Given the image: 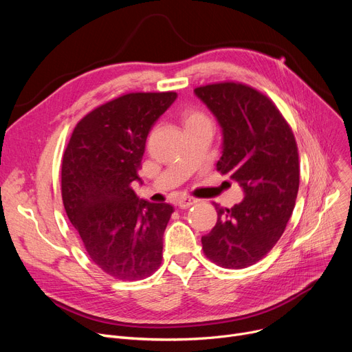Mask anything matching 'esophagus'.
<instances>
[{
	"label": "esophagus",
	"mask_w": 352,
	"mask_h": 352,
	"mask_svg": "<svg viewBox=\"0 0 352 352\" xmlns=\"http://www.w3.org/2000/svg\"><path fill=\"white\" fill-rule=\"evenodd\" d=\"M197 202V199L194 197H188V195H184V197H179L177 204L179 208H190L191 206H194Z\"/></svg>",
	"instance_id": "1"
}]
</instances>
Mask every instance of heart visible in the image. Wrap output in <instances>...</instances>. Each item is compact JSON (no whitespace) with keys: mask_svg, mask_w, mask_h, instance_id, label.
Here are the masks:
<instances>
[{"mask_svg":"<svg viewBox=\"0 0 352 352\" xmlns=\"http://www.w3.org/2000/svg\"><path fill=\"white\" fill-rule=\"evenodd\" d=\"M198 120H207V117L199 113V111H194V109H187L186 113H184V124H190Z\"/></svg>","mask_w":352,"mask_h":352,"instance_id":"1","label":"heart"}]
</instances>
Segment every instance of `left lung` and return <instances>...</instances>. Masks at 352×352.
<instances>
[{"instance_id":"obj_1","label":"left lung","mask_w":352,"mask_h":352,"mask_svg":"<svg viewBox=\"0 0 352 352\" xmlns=\"http://www.w3.org/2000/svg\"><path fill=\"white\" fill-rule=\"evenodd\" d=\"M223 129V155L217 162L244 191L232 208L215 210L218 219L201 238L210 260L224 268H245L281 238L300 187L298 148L281 113L260 91L238 82L194 89Z\"/></svg>"}]
</instances>
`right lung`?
<instances>
[{"mask_svg": "<svg viewBox=\"0 0 352 352\" xmlns=\"http://www.w3.org/2000/svg\"><path fill=\"white\" fill-rule=\"evenodd\" d=\"M175 92H133L92 109L74 128L61 165L65 212L104 272L142 280L162 260V235L174 211L140 199L131 182L155 121Z\"/></svg>", "mask_w": 352, "mask_h": 352, "instance_id": "add662e5", "label": "right lung"}]
</instances>
